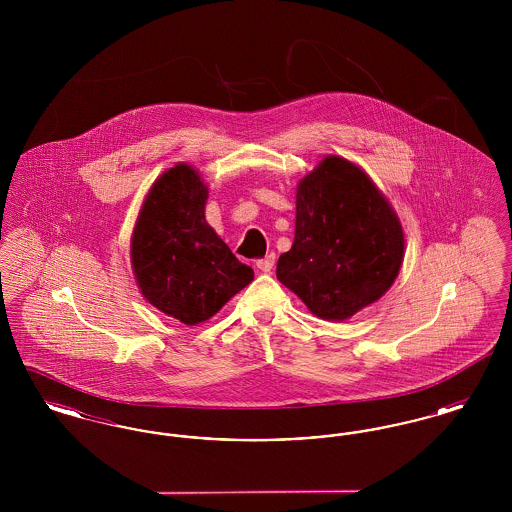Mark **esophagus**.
Returning a JSON list of instances; mask_svg holds the SVG:
<instances>
[{"instance_id": "34e87169", "label": "esophagus", "mask_w": 512, "mask_h": 512, "mask_svg": "<svg viewBox=\"0 0 512 512\" xmlns=\"http://www.w3.org/2000/svg\"><path fill=\"white\" fill-rule=\"evenodd\" d=\"M255 267L259 268L261 272H270L272 267H274V255H267L265 259H259V261L255 263Z\"/></svg>"}]
</instances>
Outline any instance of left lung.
<instances>
[{"mask_svg": "<svg viewBox=\"0 0 512 512\" xmlns=\"http://www.w3.org/2000/svg\"><path fill=\"white\" fill-rule=\"evenodd\" d=\"M405 232L386 195L359 165L326 155L295 192V236L276 278L322 320L341 322L395 282Z\"/></svg>", "mask_w": 512, "mask_h": 512, "instance_id": "left-lung-1", "label": "left lung"}]
</instances>
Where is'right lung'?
I'll return each mask as SVG.
<instances>
[{
	"mask_svg": "<svg viewBox=\"0 0 512 512\" xmlns=\"http://www.w3.org/2000/svg\"><path fill=\"white\" fill-rule=\"evenodd\" d=\"M209 188L176 163L149 188L130 238V263L147 303L186 326L215 317L253 280L205 219Z\"/></svg>",
	"mask_w": 512,
	"mask_h": 512,
	"instance_id": "obj_1",
	"label": "right lung"
}]
</instances>
